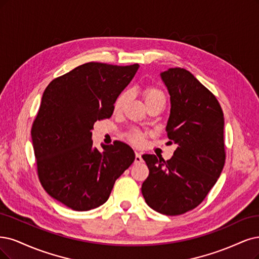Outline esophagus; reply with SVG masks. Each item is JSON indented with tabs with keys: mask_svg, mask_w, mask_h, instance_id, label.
Listing matches in <instances>:
<instances>
[{
	"mask_svg": "<svg viewBox=\"0 0 259 259\" xmlns=\"http://www.w3.org/2000/svg\"><path fill=\"white\" fill-rule=\"evenodd\" d=\"M142 162V157H141V154L139 153H135V163H141Z\"/></svg>",
	"mask_w": 259,
	"mask_h": 259,
	"instance_id": "esophagus-1",
	"label": "esophagus"
}]
</instances>
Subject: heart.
Returning <instances> with one entry per match:
<instances>
[{
	"label": "heart",
	"instance_id": "b5f03b06",
	"mask_svg": "<svg viewBox=\"0 0 259 259\" xmlns=\"http://www.w3.org/2000/svg\"><path fill=\"white\" fill-rule=\"evenodd\" d=\"M142 96H144V101H145L146 106L149 105V104L156 103V102L165 103V100H166L164 92L160 90V89H158V88H156L154 85H148L144 90ZM130 97H131L130 91H123L122 93H120L118 95L117 99H115L114 104H113V110H114V112H119L123 108V106L128 102ZM146 136L147 135H146L144 132H140V131H137V130H133V131H130L126 134V139L134 146L142 147V146L145 145Z\"/></svg>",
	"mask_w": 259,
	"mask_h": 259
}]
</instances>
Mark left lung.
Returning <instances> with one entry per match:
<instances>
[{"instance_id":"obj_1","label":"left lung","mask_w":259,"mask_h":259,"mask_svg":"<svg viewBox=\"0 0 259 259\" xmlns=\"http://www.w3.org/2000/svg\"><path fill=\"white\" fill-rule=\"evenodd\" d=\"M170 94L167 136L178 148L170 159L144 154L149 177L141 193L165 215L195 209L219 179L226 159L224 114L215 95L184 68L160 74Z\"/></svg>"}]
</instances>
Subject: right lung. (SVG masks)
Wrapping results in <instances>:
<instances>
[{
	"instance_id": "add662e5",
	"label": "right lung",
	"mask_w": 259,
	"mask_h": 259,
	"mask_svg": "<svg viewBox=\"0 0 259 259\" xmlns=\"http://www.w3.org/2000/svg\"><path fill=\"white\" fill-rule=\"evenodd\" d=\"M138 67L89 62L53 79L42 94L31 130L36 171L44 190L70 209L100 207L135 160L119 140L99 151L91 132L96 121L111 117Z\"/></svg>"
}]
</instances>
